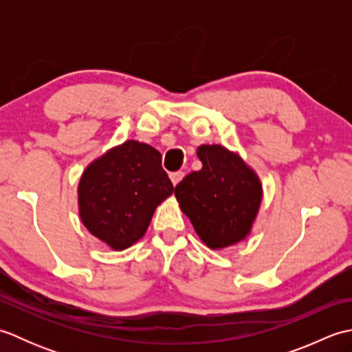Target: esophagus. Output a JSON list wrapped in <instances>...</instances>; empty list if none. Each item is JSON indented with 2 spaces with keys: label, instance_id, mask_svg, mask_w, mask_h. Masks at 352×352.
Listing matches in <instances>:
<instances>
[{
  "label": "esophagus",
  "instance_id": "obj_1",
  "mask_svg": "<svg viewBox=\"0 0 352 352\" xmlns=\"http://www.w3.org/2000/svg\"><path fill=\"white\" fill-rule=\"evenodd\" d=\"M169 177H170V182H172V184L177 186L178 183L182 182V178L184 177V172H182V170H178V172H172V174H170Z\"/></svg>",
  "mask_w": 352,
  "mask_h": 352
}]
</instances>
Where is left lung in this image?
Masks as SVG:
<instances>
[{"instance_id":"8db88e82","label":"left lung","mask_w":352,"mask_h":352,"mask_svg":"<svg viewBox=\"0 0 352 352\" xmlns=\"http://www.w3.org/2000/svg\"><path fill=\"white\" fill-rule=\"evenodd\" d=\"M203 168L175 186L183 213L208 248L221 250L250 234L261 203V183L237 154L221 145L197 149Z\"/></svg>"}]
</instances>
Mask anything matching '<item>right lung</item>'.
<instances>
[{
	"mask_svg": "<svg viewBox=\"0 0 352 352\" xmlns=\"http://www.w3.org/2000/svg\"><path fill=\"white\" fill-rule=\"evenodd\" d=\"M172 192L162 154L126 140L85 169L78 183L80 218L101 242L122 251L146 233L157 206Z\"/></svg>",
	"mask_w": 352,
	"mask_h": 352,
	"instance_id": "right-lung-1",
	"label": "right lung"
}]
</instances>
